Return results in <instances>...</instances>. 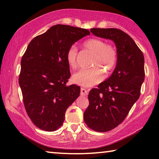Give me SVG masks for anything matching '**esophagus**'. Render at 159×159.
Masks as SVG:
<instances>
[{
	"mask_svg": "<svg viewBox=\"0 0 159 159\" xmlns=\"http://www.w3.org/2000/svg\"><path fill=\"white\" fill-rule=\"evenodd\" d=\"M88 95V90L85 88H81L80 90V95L81 96H86Z\"/></svg>",
	"mask_w": 159,
	"mask_h": 159,
	"instance_id": "obj_1",
	"label": "esophagus"
}]
</instances>
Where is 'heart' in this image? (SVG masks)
Segmentation results:
<instances>
[{
	"mask_svg": "<svg viewBox=\"0 0 159 159\" xmlns=\"http://www.w3.org/2000/svg\"><path fill=\"white\" fill-rule=\"evenodd\" d=\"M83 47L93 53L90 65L93 67L83 69L73 75L74 82L85 87H90L104 79L103 69L107 73L111 71L116 65L118 59L117 50L114 45L107 44L104 40L97 38L88 39L83 43ZM78 49L75 45H71L66 52V61L71 69L77 66Z\"/></svg>",
	"mask_w": 159,
	"mask_h": 159,
	"instance_id": "b5f03b06",
	"label": "heart"
}]
</instances>
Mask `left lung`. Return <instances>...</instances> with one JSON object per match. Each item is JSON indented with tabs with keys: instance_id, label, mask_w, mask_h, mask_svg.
<instances>
[{
	"instance_id": "obj_1",
	"label": "left lung",
	"mask_w": 159,
	"mask_h": 159,
	"mask_svg": "<svg viewBox=\"0 0 159 159\" xmlns=\"http://www.w3.org/2000/svg\"><path fill=\"white\" fill-rule=\"evenodd\" d=\"M95 36L114 43L118 52L116 65L109 79L93 88L89 106L83 114L88 127L107 132L121 123L140 96L144 80V58L133 39L118 29L93 28Z\"/></svg>"
}]
</instances>
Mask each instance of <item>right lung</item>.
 Returning a JSON list of instances; mask_svg holds the SVG:
<instances>
[{"label":"right lung","mask_w":159,"mask_h":159,"mask_svg":"<svg viewBox=\"0 0 159 159\" xmlns=\"http://www.w3.org/2000/svg\"><path fill=\"white\" fill-rule=\"evenodd\" d=\"M90 31L57 25L29 43L21 60L19 84L26 113L43 130L60 128L67 108L79 96L80 88L66 85L71 76L66 61L69 48Z\"/></svg>","instance_id":"obj_1"}]
</instances>
